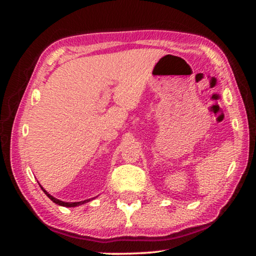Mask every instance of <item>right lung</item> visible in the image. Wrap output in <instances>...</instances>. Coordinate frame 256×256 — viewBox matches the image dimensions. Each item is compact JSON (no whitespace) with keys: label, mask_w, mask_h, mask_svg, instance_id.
Wrapping results in <instances>:
<instances>
[{"label":"right lung","mask_w":256,"mask_h":256,"mask_svg":"<svg viewBox=\"0 0 256 256\" xmlns=\"http://www.w3.org/2000/svg\"><path fill=\"white\" fill-rule=\"evenodd\" d=\"M42 188V186H40ZM42 190L44 191V194L48 196V198L51 199L52 202H54V204H58V205H60V206H65V208H76V206H79V205H82V204H85V202H90V199H87V200H82V202H62V200H59V199H57V198H54V197H52V196L50 194H48V191H45L43 188H42ZM93 199V198H92Z\"/></svg>","instance_id":"right-lung-1"}]
</instances>
